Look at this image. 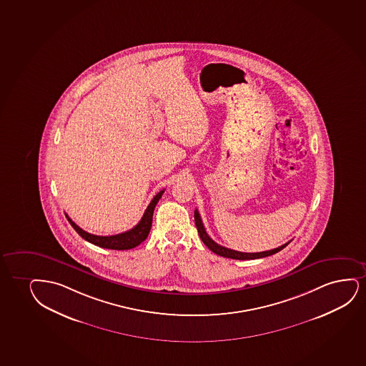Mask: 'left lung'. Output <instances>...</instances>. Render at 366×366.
<instances>
[{"mask_svg": "<svg viewBox=\"0 0 366 366\" xmlns=\"http://www.w3.org/2000/svg\"><path fill=\"white\" fill-rule=\"evenodd\" d=\"M194 220L197 229H198V234H199L200 239L203 241L205 245L208 246V249L213 251L214 254L222 256V257H227V259H261V257H266V256H271V254H276L278 251L282 250L286 246L291 242L288 241L285 245L280 246L277 249H273V250L262 251V252H240V251L232 250V249H227L224 246L219 245L217 244L213 239H210V236L205 232V227H204L203 222L200 218L199 212L195 209L194 210Z\"/></svg>", "mask_w": 366, "mask_h": 366, "instance_id": "8db88e82", "label": "left lung"}]
</instances>
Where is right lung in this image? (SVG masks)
Listing matches in <instances>:
<instances>
[{"mask_svg": "<svg viewBox=\"0 0 366 366\" xmlns=\"http://www.w3.org/2000/svg\"><path fill=\"white\" fill-rule=\"evenodd\" d=\"M164 189L161 190L157 195L151 200V203L148 205L146 212H144V217L139 220V224L136 227H132L131 230L126 232H121L117 235L112 236H99L94 235V234H89V232H84L81 227H79L71 219L66 215V218L69 220L70 225L74 227L75 232H78L79 235L83 237L84 240L92 242L94 245L100 246L104 249H110V250H130L134 249L136 246L139 245L141 242H144L147 239L151 227H152V217L156 204L158 200L161 199Z\"/></svg>", "mask_w": 366, "mask_h": 366, "instance_id": "add662e5", "label": "right lung"}]
</instances>
